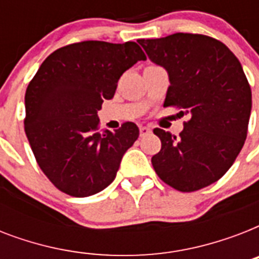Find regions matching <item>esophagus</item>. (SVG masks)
<instances>
[{
	"label": "esophagus",
	"mask_w": 259,
	"mask_h": 259,
	"mask_svg": "<svg viewBox=\"0 0 259 259\" xmlns=\"http://www.w3.org/2000/svg\"><path fill=\"white\" fill-rule=\"evenodd\" d=\"M150 132H152V129H150L149 126H140V136H141V137L148 136Z\"/></svg>",
	"instance_id": "34e87169"
}]
</instances>
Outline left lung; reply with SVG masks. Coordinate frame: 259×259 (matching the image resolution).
Returning <instances> with one entry per match:
<instances>
[{
    "label": "left lung",
    "instance_id": "obj_1",
    "mask_svg": "<svg viewBox=\"0 0 259 259\" xmlns=\"http://www.w3.org/2000/svg\"><path fill=\"white\" fill-rule=\"evenodd\" d=\"M138 42L168 72L164 107L191 114L179 137L153 130L161 150L152 165L177 191L204 188L230 169L247 136L251 89L241 63L223 42L204 34L175 33Z\"/></svg>",
    "mask_w": 259,
    "mask_h": 259
}]
</instances>
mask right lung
Returning a JSON list of instances; mask_svg holds the SVG:
<instances>
[{"mask_svg": "<svg viewBox=\"0 0 259 259\" xmlns=\"http://www.w3.org/2000/svg\"><path fill=\"white\" fill-rule=\"evenodd\" d=\"M140 60L146 56L134 41L75 42L52 52L28 84L25 134L38 166L62 192L91 196L117 176L140 130L125 122L101 133L98 110Z\"/></svg>", "mask_w": 259, "mask_h": 259, "instance_id": "1", "label": "right lung"}]
</instances>
